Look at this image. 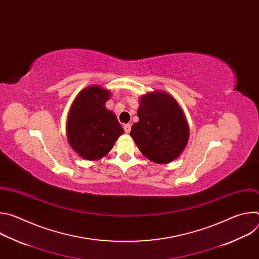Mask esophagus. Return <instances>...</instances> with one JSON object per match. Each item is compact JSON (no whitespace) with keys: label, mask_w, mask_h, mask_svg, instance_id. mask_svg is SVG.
<instances>
[{"label":"esophagus","mask_w":259,"mask_h":259,"mask_svg":"<svg viewBox=\"0 0 259 259\" xmlns=\"http://www.w3.org/2000/svg\"><path fill=\"white\" fill-rule=\"evenodd\" d=\"M124 131H125L126 133H130V131H131V125H130V124L124 125Z\"/></svg>","instance_id":"esophagus-1"}]
</instances>
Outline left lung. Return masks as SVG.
Listing matches in <instances>:
<instances>
[{"instance_id":"8db88e82","label":"left lung","mask_w":259,"mask_h":259,"mask_svg":"<svg viewBox=\"0 0 259 259\" xmlns=\"http://www.w3.org/2000/svg\"><path fill=\"white\" fill-rule=\"evenodd\" d=\"M137 114L130 135L141 154L159 164L176 159L189 140V126L176 100L166 92L149 93L140 99Z\"/></svg>"}]
</instances>
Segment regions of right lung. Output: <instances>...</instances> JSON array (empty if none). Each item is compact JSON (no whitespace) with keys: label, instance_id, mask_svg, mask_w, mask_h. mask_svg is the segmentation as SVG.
I'll return each instance as SVG.
<instances>
[{"label":"right lung","instance_id":"add662e5","mask_svg":"<svg viewBox=\"0 0 259 259\" xmlns=\"http://www.w3.org/2000/svg\"><path fill=\"white\" fill-rule=\"evenodd\" d=\"M110 93L98 86L85 88L73 101L67 119V139L80 157H104L124 133L116 116L104 106Z\"/></svg>","mask_w":259,"mask_h":259}]
</instances>
